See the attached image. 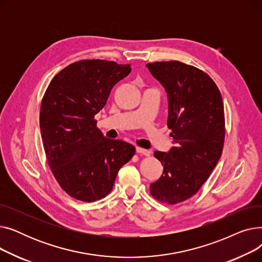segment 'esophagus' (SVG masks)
<instances>
[{
  "mask_svg": "<svg viewBox=\"0 0 262 262\" xmlns=\"http://www.w3.org/2000/svg\"><path fill=\"white\" fill-rule=\"evenodd\" d=\"M136 152L139 153V154H142L144 156H149L150 155V152L148 149H145V148H142V147H139V146L136 147Z\"/></svg>",
  "mask_w": 262,
  "mask_h": 262,
  "instance_id": "obj_1",
  "label": "esophagus"
}]
</instances>
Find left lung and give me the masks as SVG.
Segmentation results:
<instances>
[{
    "label": "left lung",
    "instance_id": "left-lung-1",
    "mask_svg": "<svg viewBox=\"0 0 262 262\" xmlns=\"http://www.w3.org/2000/svg\"><path fill=\"white\" fill-rule=\"evenodd\" d=\"M146 67L168 93V127L175 143L169 153H154L163 173L149 190L157 201L175 205L196 193L222 155L223 100L212 78L193 66L170 60Z\"/></svg>",
    "mask_w": 262,
    "mask_h": 262
}]
</instances>
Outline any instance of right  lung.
Returning a JSON list of instances; mask_svg holds the SVG:
<instances>
[{"mask_svg":"<svg viewBox=\"0 0 262 262\" xmlns=\"http://www.w3.org/2000/svg\"><path fill=\"white\" fill-rule=\"evenodd\" d=\"M130 64L84 59L54 76L40 106V132L51 171L75 200L95 202L113 190L122 166L135 155L134 145L108 139L94 116L110 91L130 73Z\"/></svg>","mask_w":262,"mask_h":262,"instance_id":"obj_1","label":"right lung"}]
</instances>
